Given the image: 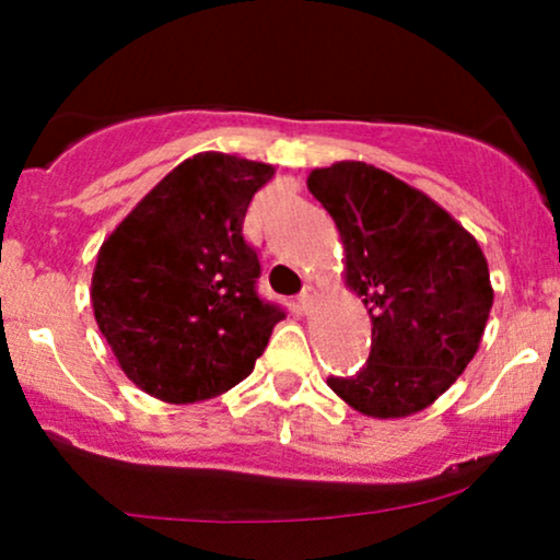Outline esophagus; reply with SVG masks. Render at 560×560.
I'll return each instance as SVG.
<instances>
[{"instance_id":"esophagus-1","label":"esophagus","mask_w":560,"mask_h":560,"mask_svg":"<svg viewBox=\"0 0 560 560\" xmlns=\"http://www.w3.org/2000/svg\"><path fill=\"white\" fill-rule=\"evenodd\" d=\"M314 288H303V293L299 295V308L301 312H308V306H312V301H314Z\"/></svg>"}]
</instances>
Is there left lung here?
<instances>
[{"mask_svg":"<svg viewBox=\"0 0 560 560\" xmlns=\"http://www.w3.org/2000/svg\"><path fill=\"white\" fill-rule=\"evenodd\" d=\"M308 191L340 231L345 288L371 316V353L329 389L369 418L431 407L478 353L493 285L478 241L444 207L361 161L314 168Z\"/></svg>","mask_w":560,"mask_h":560,"instance_id":"8db88e82","label":"left lung"}]
</instances>
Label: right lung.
<instances>
[{
	"label": "right lung",
	"mask_w": 560,
	"mask_h": 560,
	"mask_svg": "<svg viewBox=\"0 0 560 560\" xmlns=\"http://www.w3.org/2000/svg\"><path fill=\"white\" fill-rule=\"evenodd\" d=\"M269 163L199 153L144 195L98 248L90 301L116 363L144 395L205 402L254 371L282 316L259 301L248 202Z\"/></svg>",
	"instance_id": "1"
}]
</instances>
